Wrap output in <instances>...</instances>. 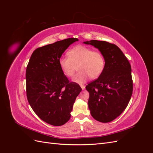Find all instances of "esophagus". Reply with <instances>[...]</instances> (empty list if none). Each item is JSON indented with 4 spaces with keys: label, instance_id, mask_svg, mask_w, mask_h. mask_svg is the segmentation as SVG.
Masks as SVG:
<instances>
[{
    "label": "esophagus",
    "instance_id": "obj_1",
    "mask_svg": "<svg viewBox=\"0 0 153 153\" xmlns=\"http://www.w3.org/2000/svg\"><path fill=\"white\" fill-rule=\"evenodd\" d=\"M81 88H82V90H84L85 87V85H81Z\"/></svg>",
    "mask_w": 153,
    "mask_h": 153
}]
</instances>
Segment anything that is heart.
<instances>
[{
    "instance_id": "b5f03b06",
    "label": "heart",
    "mask_w": 153,
    "mask_h": 153,
    "mask_svg": "<svg viewBox=\"0 0 153 153\" xmlns=\"http://www.w3.org/2000/svg\"><path fill=\"white\" fill-rule=\"evenodd\" d=\"M68 55L69 57L62 56L59 59V67L64 75L72 78L78 66L80 71L74 78V82L78 84H84L89 77L98 78L104 70L105 59L100 51L79 45L69 50Z\"/></svg>"
}]
</instances>
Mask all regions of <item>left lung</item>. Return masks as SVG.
<instances>
[{"label": "left lung", "instance_id": "left-lung-1", "mask_svg": "<svg viewBox=\"0 0 153 153\" xmlns=\"http://www.w3.org/2000/svg\"><path fill=\"white\" fill-rule=\"evenodd\" d=\"M84 43L98 48L105 59L103 73L85 87L89 92L88 106L91 114L101 123L112 121L122 114L131 99L133 92L131 65L115 45L98 40L85 41Z\"/></svg>", "mask_w": 153, "mask_h": 153}]
</instances>
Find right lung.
<instances>
[{
	"instance_id": "obj_1",
	"label": "right lung",
	"mask_w": 153,
	"mask_h": 153,
	"mask_svg": "<svg viewBox=\"0 0 153 153\" xmlns=\"http://www.w3.org/2000/svg\"><path fill=\"white\" fill-rule=\"evenodd\" d=\"M77 38H68L37 48L26 69V92L29 103L43 121L62 126L71 117L80 85L69 82L59 65L62 53Z\"/></svg>"
}]
</instances>
